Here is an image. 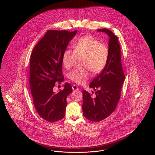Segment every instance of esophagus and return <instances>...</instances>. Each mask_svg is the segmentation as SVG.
Returning <instances> with one entry per match:
<instances>
[{"mask_svg":"<svg viewBox=\"0 0 155 155\" xmlns=\"http://www.w3.org/2000/svg\"><path fill=\"white\" fill-rule=\"evenodd\" d=\"M72 89L74 91V90H79V88L77 86H76L75 84H73L72 86Z\"/></svg>","mask_w":155,"mask_h":155,"instance_id":"obj_1","label":"esophagus"}]
</instances>
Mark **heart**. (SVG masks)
<instances>
[{"label":"heart","instance_id":"heart-1","mask_svg":"<svg viewBox=\"0 0 155 155\" xmlns=\"http://www.w3.org/2000/svg\"><path fill=\"white\" fill-rule=\"evenodd\" d=\"M73 52L66 49L62 56V61L66 69L71 68L76 57H83V68H75L68 74L69 79L77 84H82L90 77V71L98 73L106 65L109 56V49L106 44L97 39L85 35L81 37L73 44Z\"/></svg>","mask_w":155,"mask_h":155}]
</instances>
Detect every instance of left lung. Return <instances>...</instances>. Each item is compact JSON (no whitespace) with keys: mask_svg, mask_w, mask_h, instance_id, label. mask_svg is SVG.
<instances>
[{"mask_svg":"<svg viewBox=\"0 0 155 155\" xmlns=\"http://www.w3.org/2000/svg\"><path fill=\"white\" fill-rule=\"evenodd\" d=\"M97 31L104 32L109 37L108 61L102 71L90 84V87L95 91V97L86 90L82 91L83 114L88 120L96 122L102 120L114 112L125 79L118 38L106 28Z\"/></svg>","mask_w":155,"mask_h":155,"instance_id":"1","label":"left lung"}]
</instances>
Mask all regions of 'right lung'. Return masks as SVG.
I'll use <instances>...</instances> for the list:
<instances>
[{"instance_id":"add662e5","label":"right lung","mask_w":155,"mask_h":155,"mask_svg":"<svg viewBox=\"0 0 155 155\" xmlns=\"http://www.w3.org/2000/svg\"><path fill=\"white\" fill-rule=\"evenodd\" d=\"M77 31L48 30L34 48L30 58L29 85L34 106L38 115L49 122L61 120L65 116L67 96L72 92L69 83L54 93L57 82H62L63 53Z\"/></svg>"}]
</instances>
